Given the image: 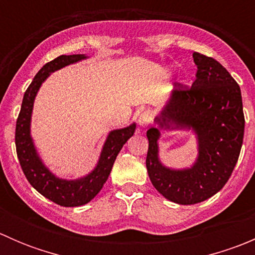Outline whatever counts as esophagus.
I'll list each match as a JSON object with an SVG mask.
<instances>
[{
    "label": "esophagus",
    "mask_w": 255,
    "mask_h": 255,
    "mask_svg": "<svg viewBox=\"0 0 255 255\" xmlns=\"http://www.w3.org/2000/svg\"><path fill=\"white\" fill-rule=\"evenodd\" d=\"M151 121H153V113L149 111V110H146V111L140 113L139 117H138V125H139L140 127L145 128L150 125Z\"/></svg>",
    "instance_id": "1"
}]
</instances>
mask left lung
Here are the masks:
<instances>
[{"label": "left lung", "instance_id": "1", "mask_svg": "<svg viewBox=\"0 0 255 255\" xmlns=\"http://www.w3.org/2000/svg\"><path fill=\"white\" fill-rule=\"evenodd\" d=\"M196 80L191 87L175 84L165 107L146 130V170L153 186L169 201L194 205L210 199L226 185L237 164L244 135L239 85L213 58L195 51ZM161 129H192L199 154L191 168L170 169L158 160Z\"/></svg>", "mask_w": 255, "mask_h": 255}]
</instances>
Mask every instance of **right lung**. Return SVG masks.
<instances>
[{"label":"right lung","instance_id":"add662e5","mask_svg":"<svg viewBox=\"0 0 255 255\" xmlns=\"http://www.w3.org/2000/svg\"><path fill=\"white\" fill-rule=\"evenodd\" d=\"M86 58L85 54L60 55L45 64L24 92L16 123L17 156L25 177L39 194L64 207L82 206L99 194L109 179L118 153L135 130V123L126 128L111 130L104 144L96 168L80 179L65 180L56 177L43 164L30 135V120L38 90L51 73Z\"/></svg>","mask_w":255,"mask_h":255}]
</instances>
